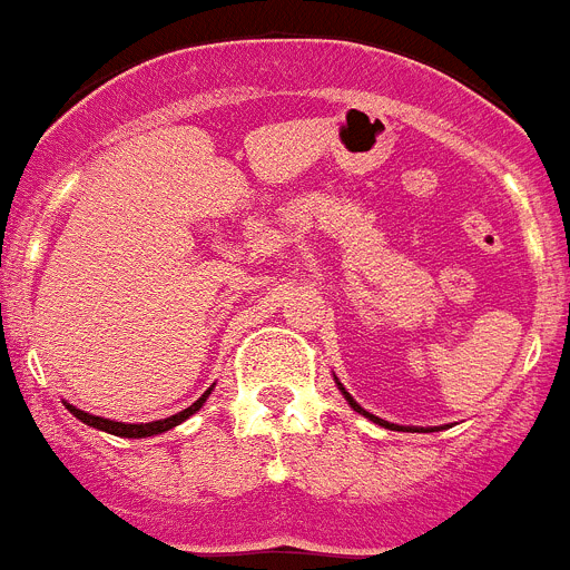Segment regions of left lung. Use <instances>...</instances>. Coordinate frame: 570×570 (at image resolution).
I'll return each mask as SVG.
<instances>
[{
	"label": "left lung",
	"instance_id": "1",
	"mask_svg": "<svg viewBox=\"0 0 570 570\" xmlns=\"http://www.w3.org/2000/svg\"><path fill=\"white\" fill-rule=\"evenodd\" d=\"M334 380H336V376H334ZM336 385H340L342 396H345V400H347V405L354 407L356 414H362V416H365V420L376 422V425H382V428H391V431H402V425H394V422H387V420H380V416H374V414H367L365 407H362V405H360V402H356V400H354V396L347 394V391H345V385H342V382H340V380H336ZM407 431H422V428H407ZM428 431H434V428H428Z\"/></svg>",
	"mask_w": 570,
	"mask_h": 570
}]
</instances>
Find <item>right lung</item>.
<instances>
[{
	"instance_id": "add662e5",
	"label": "right lung",
	"mask_w": 570,
	"mask_h": 570,
	"mask_svg": "<svg viewBox=\"0 0 570 570\" xmlns=\"http://www.w3.org/2000/svg\"><path fill=\"white\" fill-rule=\"evenodd\" d=\"M210 391H214V385L205 391L199 400L194 402V405H188L185 411H179V414L174 416H165V420H156V422H116V420H105V416H94L88 414V411H79L77 405H70V402H65V407H68L70 414L77 416L79 422H85V425L97 428V431H105V434H114V436H122V440H145V436H156V434H165V431H170V428L183 425L185 420H190V416L199 411V407L205 405V400L210 396Z\"/></svg>"
}]
</instances>
